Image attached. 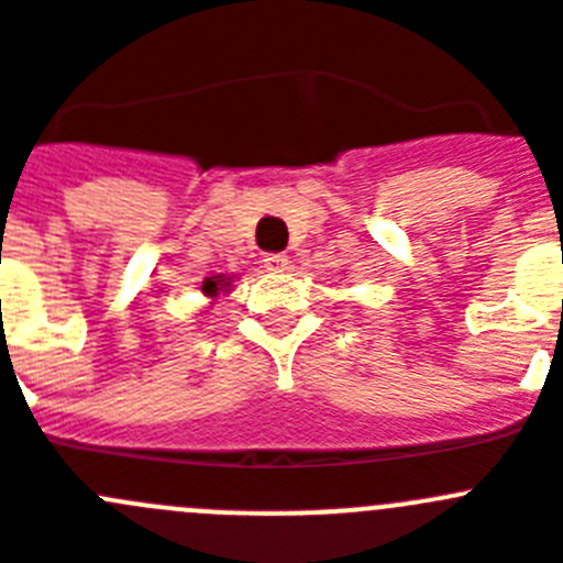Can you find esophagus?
I'll return each instance as SVG.
<instances>
[{
	"label": "esophagus",
	"mask_w": 563,
	"mask_h": 563,
	"mask_svg": "<svg viewBox=\"0 0 563 563\" xmlns=\"http://www.w3.org/2000/svg\"><path fill=\"white\" fill-rule=\"evenodd\" d=\"M263 263H266V269H269V272H286L288 269V255H283V252H272V255L263 257Z\"/></svg>",
	"instance_id": "34e87169"
}]
</instances>
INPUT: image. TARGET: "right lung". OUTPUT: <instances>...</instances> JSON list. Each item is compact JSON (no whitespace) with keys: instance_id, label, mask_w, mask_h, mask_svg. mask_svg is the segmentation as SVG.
<instances>
[{"instance_id":"1","label":"right lung","mask_w":563,"mask_h":563,"mask_svg":"<svg viewBox=\"0 0 563 563\" xmlns=\"http://www.w3.org/2000/svg\"><path fill=\"white\" fill-rule=\"evenodd\" d=\"M232 283H235V275L205 277V283H201V294H205L207 300H219L221 294H230L232 291Z\"/></svg>"}]
</instances>
